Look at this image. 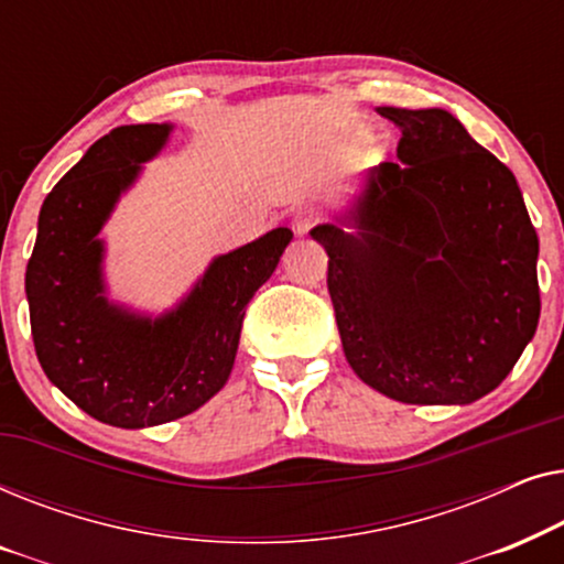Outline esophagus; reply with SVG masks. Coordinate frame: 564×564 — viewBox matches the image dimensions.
Here are the masks:
<instances>
[{
	"instance_id": "esophagus-1",
	"label": "esophagus",
	"mask_w": 564,
	"mask_h": 564,
	"mask_svg": "<svg viewBox=\"0 0 564 564\" xmlns=\"http://www.w3.org/2000/svg\"><path fill=\"white\" fill-rule=\"evenodd\" d=\"M318 223H321V213L313 210V207H305V210L295 213V220H292V230H295L297 236H305L307 230L318 226Z\"/></svg>"
}]
</instances>
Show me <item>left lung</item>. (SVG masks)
Here are the masks:
<instances>
[{
	"mask_svg": "<svg viewBox=\"0 0 564 564\" xmlns=\"http://www.w3.org/2000/svg\"><path fill=\"white\" fill-rule=\"evenodd\" d=\"M398 161L311 230L328 253L344 354L361 382L413 405H469L536 334L539 238L511 169L442 107H377Z\"/></svg>",
	"mask_w": 564,
	"mask_h": 564,
	"instance_id": "left-lung-1",
	"label": "left lung"
}]
</instances>
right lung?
Wrapping results in <instances>:
<instances>
[{
  "label": "right lung",
  "mask_w": 564,
  "mask_h": 564,
  "mask_svg": "<svg viewBox=\"0 0 564 564\" xmlns=\"http://www.w3.org/2000/svg\"><path fill=\"white\" fill-rule=\"evenodd\" d=\"M172 122L120 126L66 172L37 215L25 292L43 372L91 419L149 429L220 392L246 305L292 241L274 228L215 257L180 303L153 315L115 303L105 280V223L169 143Z\"/></svg>",
  "instance_id": "add662e5"
}]
</instances>
